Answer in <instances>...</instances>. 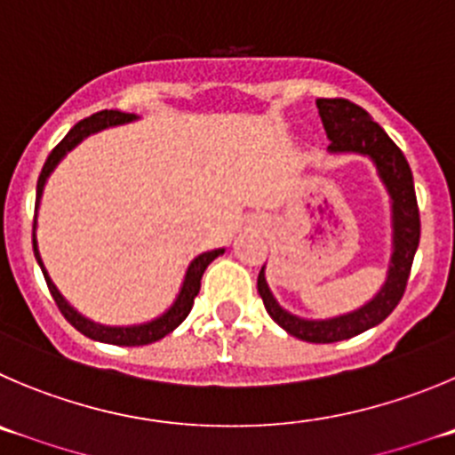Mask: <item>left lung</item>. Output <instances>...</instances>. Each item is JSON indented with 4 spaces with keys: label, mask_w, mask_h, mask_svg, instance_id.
<instances>
[{
    "label": "left lung",
    "mask_w": 455,
    "mask_h": 455,
    "mask_svg": "<svg viewBox=\"0 0 455 455\" xmlns=\"http://www.w3.org/2000/svg\"><path fill=\"white\" fill-rule=\"evenodd\" d=\"M316 108L330 139L328 150L334 155L356 152L372 159L377 175L388 190L390 211H393V253H390L388 274L381 290L366 305L355 312L323 318V321L300 318L280 307L267 285L265 267L258 275V294L262 296L269 316L291 337L309 343H334L375 328L397 307L404 296L411 265L419 244V211L409 161L400 148L390 141L388 134L372 121L371 114L346 99H318Z\"/></svg>",
    "instance_id": "1"
}]
</instances>
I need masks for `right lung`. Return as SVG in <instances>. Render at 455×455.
<instances>
[{"label":"right lung","mask_w":455,"mask_h":455,"mask_svg":"<svg viewBox=\"0 0 455 455\" xmlns=\"http://www.w3.org/2000/svg\"><path fill=\"white\" fill-rule=\"evenodd\" d=\"M134 118H137L134 114L118 112V109H103V112H96V114H92V116L83 118L80 123H76V125L67 132V137L62 139V141L53 148V150H51L49 159H46L44 168H42L40 180H37L36 211L40 208L42 190H44L46 180H49V175L53 172L55 165L65 159L67 152L74 150V148L78 146L83 139H87L89 134H96V132L105 130V127L123 125V123H130V121H134ZM36 227L37 224L33 222V251H36L37 265H40L42 274H44L46 285H49L51 296H53L55 305H58V309L62 312V316H65L67 321H69V323L78 330V332H83L84 337L93 339V341H100V343H112V346H148V343L159 341V339H164L165 334L172 332V330H175L186 316H188L190 309H193L195 296L199 294V287H202V275H204V271H206V267L211 265L215 258L222 256L224 253V249H215V251L199 253V256L190 262L188 269H186L184 283H181V290H180V294H177L175 303L170 305V307L165 309L161 316L152 318V321H148V323H141V325H127V328H121V325H118V328H114V325L93 323V321H89L87 316H83L78 309H74L69 303H67L65 296L58 291V287L53 285V280H51L49 274H46L44 262H42V258H40V249H37Z\"/></svg>","instance_id":"1"}]
</instances>
